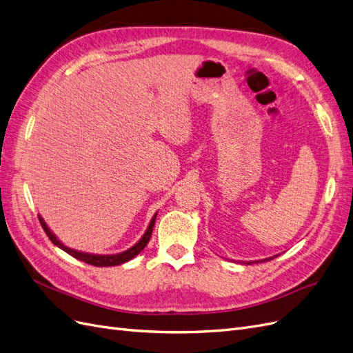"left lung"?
Listing matches in <instances>:
<instances>
[{"label": "left lung", "instance_id": "8db88e82", "mask_svg": "<svg viewBox=\"0 0 353 353\" xmlns=\"http://www.w3.org/2000/svg\"><path fill=\"white\" fill-rule=\"evenodd\" d=\"M268 259H271V258H268ZM268 259H264V261H268ZM249 264H251V263H249Z\"/></svg>", "mask_w": 353, "mask_h": 353}]
</instances>
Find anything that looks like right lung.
I'll return each mask as SVG.
<instances>
[{"mask_svg":"<svg viewBox=\"0 0 353 353\" xmlns=\"http://www.w3.org/2000/svg\"><path fill=\"white\" fill-rule=\"evenodd\" d=\"M155 217H157V214L154 215V219H152L151 223H150V227H148L145 234L142 236V239H141V241H139L138 243H136L134 246H132L130 249H128V251H124V252H121V254H116V255H94V254H85V252L74 251V249H70V248L64 246V245L59 241V239H57V237L51 233V230L48 229L47 224H45V221H43L41 217H39V223H41V225H42L43 232L47 233V236L50 237V241H51L54 245L61 248L63 251H65L69 255H72L73 258L81 259V261H83V263L90 264V265H95V267H112V265H120V264H123V263H128V261H130L132 258H134L136 255L141 254V252L143 251V248L148 245V242H150V239H151L152 229H154V224H155Z\"/></svg>","mask_w":353,"mask_h":353,"instance_id":"add662e5","label":"right lung"}]
</instances>
